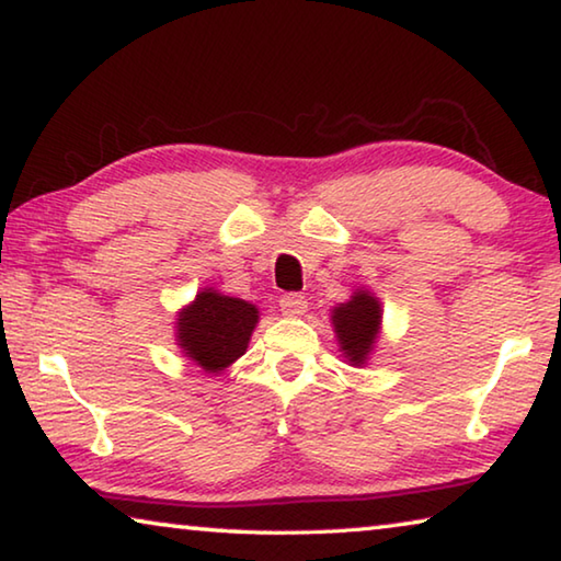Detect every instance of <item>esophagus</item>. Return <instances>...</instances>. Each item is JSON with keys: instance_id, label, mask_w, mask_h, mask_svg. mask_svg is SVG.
I'll list each match as a JSON object with an SVG mask.
<instances>
[{"instance_id": "obj_1", "label": "esophagus", "mask_w": 561, "mask_h": 561, "mask_svg": "<svg viewBox=\"0 0 561 561\" xmlns=\"http://www.w3.org/2000/svg\"><path fill=\"white\" fill-rule=\"evenodd\" d=\"M279 307H282L284 317L297 319L304 314V311H307V299H304L301 294H284V297L279 299Z\"/></svg>"}]
</instances>
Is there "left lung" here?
<instances>
[{
  "instance_id": "1",
  "label": "left lung",
  "mask_w": 561,
  "mask_h": 561,
  "mask_svg": "<svg viewBox=\"0 0 561 561\" xmlns=\"http://www.w3.org/2000/svg\"><path fill=\"white\" fill-rule=\"evenodd\" d=\"M383 309L374 291L358 287L351 299L336 304L331 309V327L339 341L341 356L348 366H366L376 351V341L381 336Z\"/></svg>"
}]
</instances>
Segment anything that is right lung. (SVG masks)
<instances>
[{
  "label": "right lung",
  "instance_id": "1",
  "mask_svg": "<svg viewBox=\"0 0 561 561\" xmlns=\"http://www.w3.org/2000/svg\"><path fill=\"white\" fill-rule=\"evenodd\" d=\"M257 321L254 304L205 287L178 311L175 344L187 360L217 376L244 356Z\"/></svg>",
  "mask_w": 561,
  "mask_h": 561
}]
</instances>
